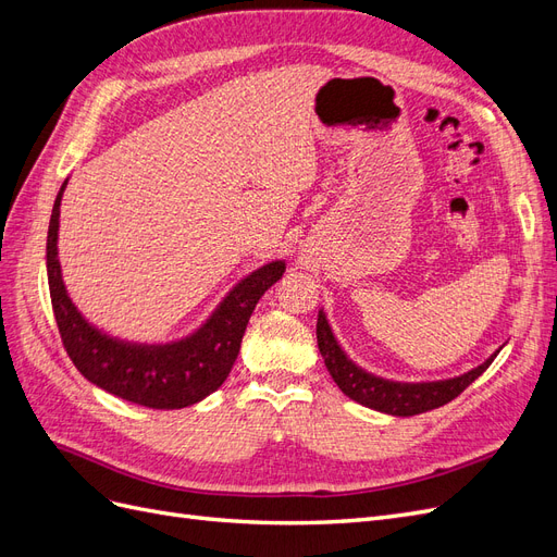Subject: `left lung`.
I'll list each match as a JSON object with an SVG mask.
<instances>
[{
    "label": "left lung",
    "mask_w": 557,
    "mask_h": 557,
    "mask_svg": "<svg viewBox=\"0 0 557 557\" xmlns=\"http://www.w3.org/2000/svg\"><path fill=\"white\" fill-rule=\"evenodd\" d=\"M315 336H318L320 356H323L327 372L332 374L334 383L342 387V393L362 404V407L376 409L381 413H391V416H416V413H425V411L444 407V404L458 397L467 385L474 383L497 358L495 352V356L487 358L483 364H479L476 369H471V372L458 379L436 381V383H393V381H383L379 376L362 372L360 367H356L346 358V352L334 339L323 311L318 313Z\"/></svg>",
    "instance_id": "obj_1"
}]
</instances>
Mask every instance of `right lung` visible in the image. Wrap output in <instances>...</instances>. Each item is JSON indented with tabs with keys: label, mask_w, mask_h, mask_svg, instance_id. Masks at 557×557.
I'll use <instances>...</instances> for the list:
<instances>
[{
	"label": "right lung",
	"mask_w": 557,
	"mask_h": 557,
	"mask_svg": "<svg viewBox=\"0 0 557 557\" xmlns=\"http://www.w3.org/2000/svg\"><path fill=\"white\" fill-rule=\"evenodd\" d=\"M64 185L66 181L55 197L48 225L46 269L55 323L66 356L72 358L78 372L102 391L148 409H183L218 391L239 356L252 309L283 276L285 264L269 262L246 276L213 311L205 327H199L188 339L166 346L117 342L95 330L76 311L64 290L58 260L60 201Z\"/></svg>",
	"instance_id": "1"
}]
</instances>
